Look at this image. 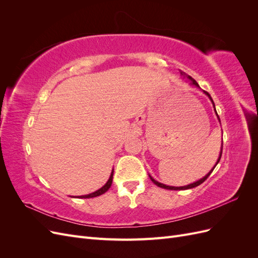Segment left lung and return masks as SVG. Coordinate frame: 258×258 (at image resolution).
<instances>
[{"mask_svg": "<svg viewBox=\"0 0 258 258\" xmlns=\"http://www.w3.org/2000/svg\"><path fill=\"white\" fill-rule=\"evenodd\" d=\"M179 73H181V75L183 76V79H185L186 81H188V82H190V84L191 85H194V86H196L197 88H199L200 89V86L198 85V83L195 81L191 76H189V75H187L185 72H183V71H179ZM202 92L205 93V95L210 99V101L211 102H212V104H213V107H214V112H215V114H216V117H217V119H218V121H220V123H221V120H220V117H218V115H217V112H216V110H215V104H214V102H213V100H212V98H211V96H210V93L209 92H207V91H205V90H202ZM223 132V131H222ZM222 151H223V141H222V145H221V152H220V155H218V158H217V160H216V162H215V165H214V167L211 169L209 172L204 176V177H201L200 179H198V181H196V182H194V183H190V184H188V185H185V186H178V187H176V186H169V185H165V184H162V183H160V182H158V181H156V179H154L150 174H148V176H150V178L152 179V182L155 184V185H157L158 187H161V188H165V189H170V190H185V189H190V188H194V187H197V186H199L200 184H202L204 183L206 179L209 177V175L212 173V171L214 170V168L216 167V165L218 162H220V160H221V157H222Z\"/></svg>", "mask_w": 258, "mask_h": 258, "instance_id": "obj_1", "label": "left lung"}]
</instances>
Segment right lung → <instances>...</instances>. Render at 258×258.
<instances>
[{"label":"right lung","mask_w":258,"mask_h":258,"mask_svg":"<svg viewBox=\"0 0 258 258\" xmlns=\"http://www.w3.org/2000/svg\"><path fill=\"white\" fill-rule=\"evenodd\" d=\"M113 174H114V169L112 170V172H111V175H110V178L107 179V182L101 187L100 189H98V190H96V191H93V192H91V194H88V195H83V196H73V198H93V197H98V196H100V195H103L104 192H106L108 189H110V187H111V185H112V183H113Z\"/></svg>","instance_id":"1"}]
</instances>
